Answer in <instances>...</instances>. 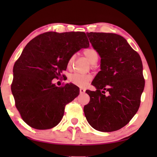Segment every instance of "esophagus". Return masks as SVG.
Listing matches in <instances>:
<instances>
[{
  "mask_svg": "<svg viewBox=\"0 0 157 157\" xmlns=\"http://www.w3.org/2000/svg\"><path fill=\"white\" fill-rule=\"evenodd\" d=\"M85 92V90L83 88H80V94H84Z\"/></svg>",
  "mask_w": 157,
  "mask_h": 157,
  "instance_id": "esophagus-1",
  "label": "esophagus"
}]
</instances>
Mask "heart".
Instances as JSON below:
<instances>
[{"label":"heart","instance_id":"obj_1","mask_svg":"<svg viewBox=\"0 0 157 157\" xmlns=\"http://www.w3.org/2000/svg\"><path fill=\"white\" fill-rule=\"evenodd\" d=\"M82 54L86 58L89 62L91 63V67L93 68L94 65H96L99 60V56L98 51L92 48H89L85 49ZM75 58V55H72L68 59L67 61V67L69 68L73 65L74 60ZM92 80V77L90 75H79V74H72L69 77V81L76 86L79 87H84L88 84V83Z\"/></svg>","mask_w":157,"mask_h":157}]
</instances>
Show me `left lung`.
<instances>
[{
  "label": "left lung",
  "mask_w": 157,
  "mask_h": 157,
  "mask_svg": "<svg viewBox=\"0 0 157 157\" xmlns=\"http://www.w3.org/2000/svg\"><path fill=\"white\" fill-rule=\"evenodd\" d=\"M101 57V71L92 82L96 91L86 90V120L95 130L110 132L125 126L137 112L145 86L140 56L122 36L87 33ZM107 94H106V93Z\"/></svg>",
  "instance_id": "obj_1"
}]
</instances>
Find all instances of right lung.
<instances>
[{"instance_id":"1","label":"right lung","mask_w":157,"mask_h":157,"mask_svg":"<svg viewBox=\"0 0 157 157\" xmlns=\"http://www.w3.org/2000/svg\"><path fill=\"white\" fill-rule=\"evenodd\" d=\"M89 46L86 33L74 31L46 32L25 46L13 65L11 90L15 105L27 124L37 130L58 124L66 105L79 92L73 84L58 87L52 80L67 69L71 56Z\"/></svg>"}]
</instances>
